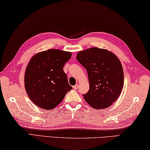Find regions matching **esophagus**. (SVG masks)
Returning a JSON list of instances; mask_svg holds the SVG:
<instances>
[{"label": "esophagus", "instance_id": "obj_1", "mask_svg": "<svg viewBox=\"0 0 150 150\" xmlns=\"http://www.w3.org/2000/svg\"><path fill=\"white\" fill-rule=\"evenodd\" d=\"M78 88V84H76V85H75V86H73V89H74V90H77Z\"/></svg>", "mask_w": 150, "mask_h": 150}]
</instances>
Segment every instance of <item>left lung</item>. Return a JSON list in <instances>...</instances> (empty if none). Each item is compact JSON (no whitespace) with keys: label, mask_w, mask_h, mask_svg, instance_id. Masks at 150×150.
<instances>
[{"label":"left lung","mask_w":150,"mask_h":150,"mask_svg":"<svg viewBox=\"0 0 150 150\" xmlns=\"http://www.w3.org/2000/svg\"><path fill=\"white\" fill-rule=\"evenodd\" d=\"M76 59L88 72L90 89L83 94L86 101L96 109L111 106L119 97L124 84L119 59L111 51L98 47L80 51Z\"/></svg>","instance_id":"obj_1"}]
</instances>
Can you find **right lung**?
Listing matches in <instances>:
<instances>
[{"mask_svg":"<svg viewBox=\"0 0 150 150\" xmlns=\"http://www.w3.org/2000/svg\"><path fill=\"white\" fill-rule=\"evenodd\" d=\"M71 56L70 52L49 49L31 58L25 70L24 84L28 97L37 106L54 109L72 90L63 70Z\"/></svg>","mask_w":150,"mask_h":150,"instance_id":"1","label":"right lung"}]
</instances>
